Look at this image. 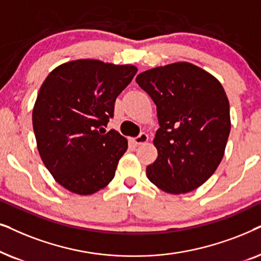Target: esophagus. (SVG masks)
<instances>
[{
  "label": "esophagus",
  "mask_w": 261,
  "mask_h": 261,
  "mask_svg": "<svg viewBox=\"0 0 261 261\" xmlns=\"http://www.w3.org/2000/svg\"><path fill=\"white\" fill-rule=\"evenodd\" d=\"M148 140H149L148 135H147V134H144V133H142V134L138 135L137 137H134V138H131V142H133L134 144L138 145V144H143V143H147Z\"/></svg>",
  "instance_id": "obj_1"
}]
</instances>
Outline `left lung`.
<instances>
[{
  "label": "left lung",
  "instance_id": "obj_1",
  "mask_svg": "<svg viewBox=\"0 0 261 261\" xmlns=\"http://www.w3.org/2000/svg\"><path fill=\"white\" fill-rule=\"evenodd\" d=\"M156 105L158 159L147 167L150 181L167 193H187L203 185L223 159L230 133L223 87L197 65L178 62L137 75Z\"/></svg>",
  "mask_w": 261,
  "mask_h": 261
}]
</instances>
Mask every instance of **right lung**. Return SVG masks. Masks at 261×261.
Here are the masks:
<instances>
[{"label":"right lung","instance_id":"right-lung-1","mask_svg":"<svg viewBox=\"0 0 261 261\" xmlns=\"http://www.w3.org/2000/svg\"><path fill=\"white\" fill-rule=\"evenodd\" d=\"M136 72L134 65L77 60L54 69L41 85L32 113L38 151L70 192L88 196L114 178L127 141L103 126Z\"/></svg>","mask_w":261,"mask_h":261}]
</instances>
